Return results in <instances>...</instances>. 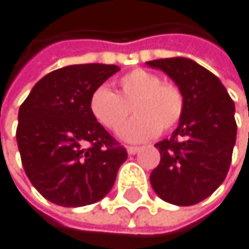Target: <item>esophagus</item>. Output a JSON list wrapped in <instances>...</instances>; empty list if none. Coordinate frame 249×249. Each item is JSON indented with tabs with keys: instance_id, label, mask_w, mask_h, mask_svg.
<instances>
[{
	"instance_id": "obj_1",
	"label": "esophagus",
	"mask_w": 249,
	"mask_h": 249,
	"mask_svg": "<svg viewBox=\"0 0 249 249\" xmlns=\"http://www.w3.org/2000/svg\"><path fill=\"white\" fill-rule=\"evenodd\" d=\"M139 151H140L139 146H128V148H127V152H128L130 155H134V154H137Z\"/></svg>"
}]
</instances>
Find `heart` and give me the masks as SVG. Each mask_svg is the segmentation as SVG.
<instances>
[{"instance_id":"heart-1","label":"heart","mask_w":249,"mask_h":249,"mask_svg":"<svg viewBox=\"0 0 249 249\" xmlns=\"http://www.w3.org/2000/svg\"><path fill=\"white\" fill-rule=\"evenodd\" d=\"M118 92L97 88L89 98L92 116L107 130L116 131L125 122L130 106L134 118L119 131L125 142L137 143L172 130L184 113V95L172 83H162L152 71L136 69L118 79Z\"/></svg>"}]
</instances>
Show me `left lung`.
I'll use <instances>...</instances> for the list:
<instances>
[{"label": "left lung", "instance_id": "8db88e82", "mask_svg": "<svg viewBox=\"0 0 249 249\" xmlns=\"http://www.w3.org/2000/svg\"><path fill=\"white\" fill-rule=\"evenodd\" d=\"M184 95V113L170 139L157 143L161 161L151 173L157 196L176 206L209 197L227 176L236 143L234 103L215 74L188 58L148 61Z\"/></svg>", "mask_w": 249, "mask_h": 249}]
</instances>
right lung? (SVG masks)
I'll list each match as a JSON object with an SVG mask.
<instances>
[{
	"label": "right lung",
	"mask_w": 249,
	"mask_h": 249,
	"mask_svg": "<svg viewBox=\"0 0 249 249\" xmlns=\"http://www.w3.org/2000/svg\"><path fill=\"white\" fill-rule=\"evenodd\" d=\"M118 65L77 64L40 79L19 109L16 130L22 166L49 202L64 208L92 205L106 196L127 149L89 110L91 94Z\"/></svg>",
	"instance_id": "right-lung-1"
}]
</instances>
